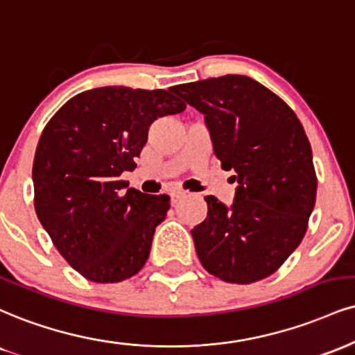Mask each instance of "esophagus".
<instances>
[{
	"mask_svg": "<svg viewBox=\"0 0 355 355\" xmlns=\"http://www.w3.org/2000/svg\"><path fill=\"white\" fill-rule=\"evenodd\" d=\"M170 202H172V205H175L177 202H180V200L185 196V191H180V190H173L170 191Z\"/></svg>",
	"mask_w": 355,
	"mask_h": 355,
	"instance_id": "esophagus-1",
	"label": "esophagus"
}]
</instances>
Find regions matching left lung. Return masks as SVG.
I'll return each mask as SVG.
<instances>
[{
    "label": "left lung",
    "instance_id": "obj_1",
    "mask_svg": "<svg viewBox=\"0 0 355 355\" xmlns=\"http://www.w3.org/2000/svg\"><path fill=\"white\" fill-rule=\"evenodd\" d=\"M205 115L213 152L234 170V202L205 196L207 218L191 230L200 263L226 283L271 276L300 246L314 210L318 178L300 119L275 92L228 74L173 89Z\"/></svg>",
    "mask_w": 355,
    "mask_h": 355
}]
</instances>
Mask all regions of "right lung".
Returning a JSON list of instances; mask_svg holds the SVG:
<instances>
[{
  "label": "right lung",
  "instance_id": "right-lung-1",
  "mask_svg": "<svg viewBox=\"0 0 355 355\" xmlns=\"http://www.w3.org/2000/svg\"><path fill=\"white\" fill-rule=\"evenodd\" d=\"M187 104L164 89L107 85L80 92L46 123L33 164L34 208L62 258L94 283H119L144 268L166 195L121 180L135 168L148 127Z\"/></svg>",
  "mask_w": 355,
  "mask_h": 355
}]
</instances>
